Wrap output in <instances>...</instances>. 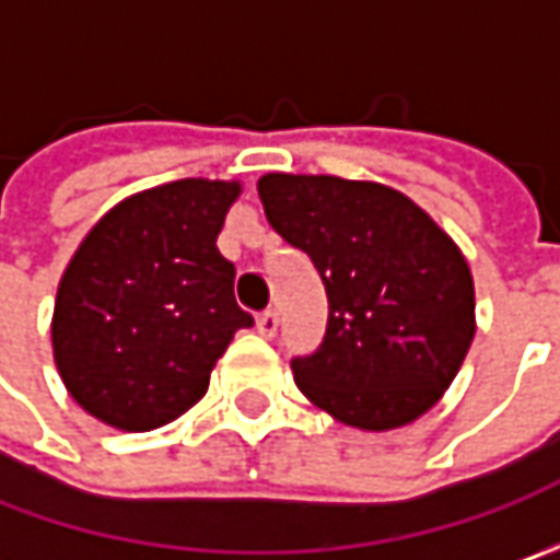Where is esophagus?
Instances as JSON below:
<instances>
[{
	"mask_svg": "<svg viewBox=\"0 0 560 560\" xmlns=\"http://www.w3.org/2000/svg\"><path fill=\"white\" fill-rule=\"evenodd\" d=\"M277 330H280V314L273 312V308H268V312L258 314V334L273 336Z\"/></svg>",
	"mask_w": 560,
	"mask_h": 560,
	"instance_id": "34e87169",
	"label": "esophagus"
}]
</instances>
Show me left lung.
<instances>
[{"label": "left lung", "mask_w": 560, "mask_h": 560, "mask_svg": "<svg viewBox=\"0 0 560 560\" xmlns=\"http://www.w3.org/2000/svg\"><path fill=\"white\" fill-rule=\"evenodd\" d=\"M258 196L270 226L314 261L330 305L320 346L292 358L299 389L361 430L430 411L477 330L458 246L389 186L265 174Z\"/></svg>", "instance_id": "8db88e82"}]
</instances>
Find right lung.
I'll return each instance as SVG.
<instances>
[{
    "mask_svg": "<svg viewBox=\"0 0 560 560\" xmlns=\"http://www.w3.org/2000/svg\"><path fill=\"white\" fill-rule=\"evenodd\" d=\"M240 184L174 180L115 205L58 283L52 349L68 393L118 430H155L189 411L214 361L255 317L236 305V268L218 233Z\"/></svg>",
    "mask_w": 560,
    "mask_h": 560,
    "instance_id": "add662e5",
    "label": "right lung"
}]
</instances>
